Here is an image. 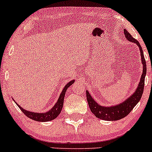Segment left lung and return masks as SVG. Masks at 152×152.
I'll list each match as a JSON object with an SVG mask.
<instances>
[{"label": "left lung", "mask_w": 152, "mask_h": 152, "mask_svg": "<svg viewBox=\"0 0 152 152\" xmlns=\"http://www.w3.org/2000/svg\"><path fill=\"white\" fill-rule=\"evenodd\" d=\"M124 31L125 37L126 38V39L130 42L135 43L139 47V50L141 52L140 54L141 56H142L143 72L142 76H141L139 86H138L135 92L129 98H128L126 101H124L123 103H121L117 106H110V107L100 106L91 96L90 94L88 91H86L87 102H88L91 111L97 118L102 120H105V121H116V120L121 119V118L126 116L134 109V106L137 105V103L139 102V100L142 98L143 92H144V81H145V76L146 74V64L142 48L140 43L138 42L137 40H136L128 31L125 29H124Z\"/></svg>", "instance_id": "left-lung-1"}]
</instances>
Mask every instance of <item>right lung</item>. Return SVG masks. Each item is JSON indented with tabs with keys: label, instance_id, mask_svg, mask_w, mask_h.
Listing matches in <instances>:
<instances>
[{
	"label": "right lung",
	"instance_id": "obj_1",
	"mask_svg": "<svg viewBox=\"0 0 152 152\" xmlns=\"http://www.w3.org/2000/svg\"><path fill=\"white\" fill-rule=\"evenodd\" d=\"M74 82V80L69 81L67 84L66 85L65 87L63 89L61 94L60 96L58 99V102H56V104L53 106V107L52 108L50 111H47L46 113H35V112H31L29 111H26V110L23 109L22 107H20V106L18 105L16 103L17 105L18 106V107L20 108V109L21 110L24 114L26 116H28V118H31V119L34 120V121H49L51 120L54 119L60 114L62 108H63V104H64V96H65V94L66 90L68 89L69 86L71 84H73V83Z\"/></svg>",
	"mask_w": 152,
	"mask_h": 152
}]
</instances>
